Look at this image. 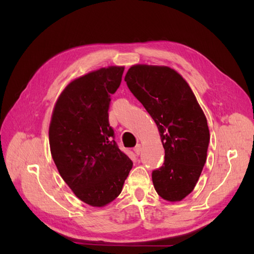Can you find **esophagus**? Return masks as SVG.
Instances as JSON below:
<instances>
[{
  "instance_id": "1",
  "label": "esophagus",
  "mask_w": 254,
  "mask_h": 254,
  "mask_svg": "<svg viewBox=\"0 0 254 254\" xmlns=\"http://www.w3.org/2000/svg\"><path fill=\"white\" fill-rule=\"evenodd\" d=\"M141 150H142L141 144H137L136 146L134 147V152H135V154H136V155H139V153H141Z\"/></svg>"
}]
</instances>
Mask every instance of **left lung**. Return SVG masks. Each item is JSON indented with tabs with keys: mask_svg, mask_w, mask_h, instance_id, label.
<instances>
[{
	"mask_svg": "<svg viewBox=\"0 0 254 254\" xmlns=\"http://www.w3.org/2000/svg\"><path fill=\"white\" fill-rule=\"evenodd\" d=\"M124 80L153 118L165 148V163L152 175L155 190L166 201L180 202L193 191L206 161V117L187 80L169 66L135 64Z\"/></svg>",
	"mask_w": 254,
	"mask_h": 254,
	"instance_id": "obj_1",
	"label": "left lung"
}]
</instances>
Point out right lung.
<instances>
[{
	"label": "right lung",
	"instance_id": "1",
	"mask_svg": "<svg viewBox=\"0 0 254 254\" xmlns=\"http://www.w3.org/2000/svg\"><path fill=\"white\" fill-rule=\"evenodd\" d=\"M124 66L101 67L73 79L59 96L49 143L59 174L80 201L104 207L116 199L133 163L119 149L109 126L110 94Z\"/></svg>",
	"mask_w": 254,
	"mask_h": 254
}]
</instances>
